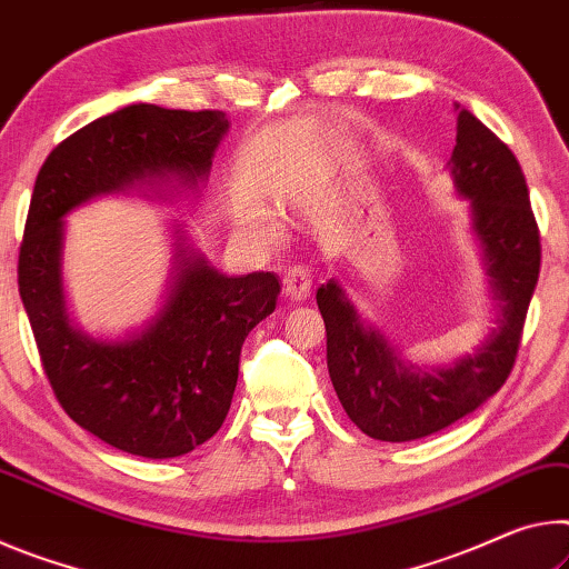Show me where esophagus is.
<instances>
[{
  "label": "esophagus",
  "instance_id": "esophagus-1",
  "mask_svg": "<svg viewBox=\"0 0 569 569\" xmlns=\"http://www.w3.org/2000/svg\"><path fill=\"white\" fill-rule=\"evenodd\" d=\"M312 290V279H310V269L307 267H290L284 272V295L295 302H302L310 297Z\"/></svg>",
  "mask_w": 569,
  "mask_h": 569
}]
</instances>
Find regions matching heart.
<instances>
[{"label": "heart", "mask_w": 569, "mask_h": 569, "mask_svg": "<svg viewBox=\"0 0 569 569\" xmlns=\"http://www.w3.org/2000/svg\"><path fill=\"white\" fill-rule=\"evenodd\" d=\"M254 227L262 231V234L272 237L274 231H277V221H274V217L269 211H257L254 213Z\"/></svg>", "instance_id": "1"}]
</instances>
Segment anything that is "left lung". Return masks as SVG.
<instances>
[{
  "instance_id": "left-lung-1",
  "label": "left lung",
  "mask_w": 569,
  "mask_h": 569,
  "mask_svg": "<svg viewBox=\"0 0 569 569\" xmlns=\"http://www.w3.org/2000/svg\"><path fill=\"white\" fill-rule=\"evenodd\" d=\"M456 113L449 169L456 193L469 201L471 234L495 300V328L487 340L449 366H418L360 318L338 279L318 290L332 388L350 421L378 441L423 439L487 403L515 366L537 287L542 247L519 161L459 102Z\"/></svg>"
}]
</instances>
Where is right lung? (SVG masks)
<instances>
[{
	"mask_svg": "<svg viewBox=\"0 0 569 569\" xmlns=\"http://www.w3.org/2000/svg\"><path fill=\"white\" fill-rule=\"evenodd\" d=\"M227 133L221 110L136 102L62 141L34 181L17 272L42 368L74 423L143 459H176L219 431L241 346L274 312L279 279L219 272L171 223L173 259L158 310L141 328L96 338L72 322L64 300V219L102 197L171 203L199 193Z\"/></svg>",
	"mask_w": 569,
	"mask_h": 569,
	"instance_id": "right-lung-1",
	"label": "right lung"
}]
</instances>
